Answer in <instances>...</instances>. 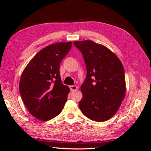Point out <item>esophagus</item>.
Instances as JSON below:
<instances>
[{
	"mask_svg": "<svg viewBox=\"0 0 151 151\" xmlns=\"http://www.w3.org/2000/svg\"><path fill=\"white\" fill-rule=\"evenodd\" d=\"M69 88H70V91H76V90H77V89H78V87L76 86H70Z\"/></svg>",
	"mask_w": 151,
	"mask_h": 151,
	"instance_id": "34e87169",
	"label": "esophagus"
}]
</instances>
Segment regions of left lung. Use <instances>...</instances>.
I'll return each instance as SVG.
<instances>
[{
    "label": "left lung",
    "instance_id": "left-lung-1",
    "mask_svg": "<svg viewBox=\"0 0 151 151\" xmlns=\"http://www.w3.org/2000/svg\"><path fill=\"white\" fill-rule=\"evenodd\" d=\"M83 54L87 75L81 87L82 99L79 107L91 120L103 122L117 111L126 91L124 70L115 54L91 40L75 41Z\"/></svg>",
    "mask_w": 151,
    "mask_h": 151
}]
</instances>
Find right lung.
Here are the masks:
<instances>
[{
    "label": "right lung",
    "mask_w": 151,
    "mask_h": 151,
    "mask_svg": "<svg viewBox=\"0 0 151 151\" xmlns=\"http://www.w3.org/2000/svg\"><path fill=\"white\" fill-rule=\"evenodd\" d=\"M72 42L50 45L39 51L21 75L19 91L30 114L42 121L56 117L62 111L70 89L63 85L60 64L72 47Z\"/></svg>",
    "instance_id": "1"
}]
</instances>
